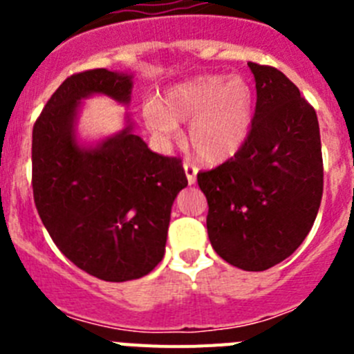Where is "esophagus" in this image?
<instances>
[{
    "label": "esophagus",
    "mask_w": 354,
    "mask_h": 354,
    "mask_svg": "<svg viewBox=\"0 0 354 354\" xmlns=\"http://www.w3.org/2000/svg\"><path fill=\"white\" fill-rule=\"evenodd\" d=\"M184 171H186L187 184H189V186H193V184L196 183V174H198V168H196L195 165H192V162H184Z\"/></svg>",
    "instance_id": "34e87169"
}]
</instances>
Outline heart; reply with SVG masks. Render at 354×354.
<instances>
[{
  "mask_svg": "<svg viewBox=\"0 0 354 354\" xmlns=\"http://www.w3.org/2000/svg\"><path fill=\"white\" fill-rule=\"evenodd\" d=\"M255 115V97L241 76L211 74L184 81L167 90L162 104L147 102L143 120L161 142L189 124L187 140L193 154L205 165H223L248 143Z\"/></svg>",
  "mask_w": 354,
  "mask_h": 354,
  "instance_id": "b5f03b06",
  "label": "heart"
}]
</instances>
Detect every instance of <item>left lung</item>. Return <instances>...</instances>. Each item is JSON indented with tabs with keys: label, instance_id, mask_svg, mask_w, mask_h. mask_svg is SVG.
<instances>
[{
	"label": "left lung",
	"instance_id": "1",
	"mask_svg": "<svg viewBox=\"0 0 354 354\" xmlns=\"http://www.w3.org/2000/svg\"><path fill=\"white\" fill-rule=\"evenodd\" d=\"M257 104L248 143L200 171L214 252L245 271L270 270L303 243L323 196L321 134L314 108L274 67L252 64Z\"/></svg>",
	"mask_w": 354,
	"mask_h": 354
}]
</instances>
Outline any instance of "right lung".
I'll list each match as a JSON object with an SVG mask.
<instances>
[{"label": "right lung", "instance_id": "1", "mask_svg": "<svg viewBox=\"0 0 354 354\" xmlns=\"http://www.w3.org/2000/svg\"><path fill=\"white\" fill-rule=\"evenodd\" d=\"M131 72L93 68L67 77L33 126V198L65 257L104 282L136 280L161 262L171 205L187 186L179 159L165 158L134 133L88 142L77 134L83 102L104 95L129 104Z\"/></svg>", "mask_w": 354, "mask_h": 354}]
</instances>
